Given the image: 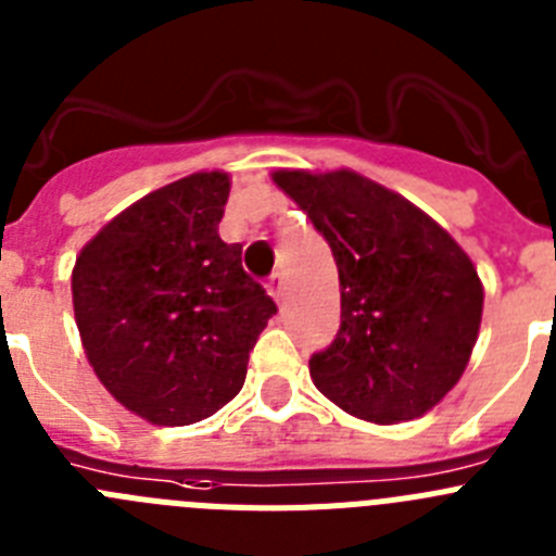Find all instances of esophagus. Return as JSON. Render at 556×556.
<instances>
[{
    "instance_id": "1",
    "label": "esophagus",
    "mask_w": 556,
    "mask_h": 556,
    "mask_svg": "<svg viewBox=\"0 0 556 556\" xmlns=\"http://www.w3.org/2000/svg\"><path fill=\"white\" fill-rule=\"evenodd\" d=\"M267 287H269V294H273V298L278 300V303H283V298H287V281H283V275L281 273L273 275Z\"/></svg>"
}]
</instances>
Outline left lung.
I'll return each mask as SVG.
<instances>
[{
  "label": "left lung",
  "instance_id": "left-lung-1",
  "mask_svg": "<svg viewBox=\"0 0 556 556\" xmlns=\"http://www.w3.org/2000/svg\"><path fill=\"white\" fill-rule=\"evenodd\" d=\"M339 267L341 325L308 361L330 402L378 425L416 419L460 380L482 319L471 258L435 220L353 170H278Z\"/></svg>",
  "mask_w": 556,
  "mask_h": 556
}]
</instances>
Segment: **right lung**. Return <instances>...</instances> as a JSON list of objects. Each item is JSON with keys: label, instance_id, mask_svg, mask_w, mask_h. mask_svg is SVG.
Segmentation results:
<instances>
[{"label": "right lung", "instance_id": "add662e5", "mask_svg": "<svg viewBox=\"0 0 556 556\" xmlns=\"http://www.w3.org/2000/svg\"><path fill=\"white\" fill-rule=\"evenodd\" d=\"M226 173H192L131 203L76 258L74 314L90 366L131 414L181 427L239 394L273 298L223 242Z\"/></svg>", "mask_w": 556, "mask_h": 556}]
</instances>
